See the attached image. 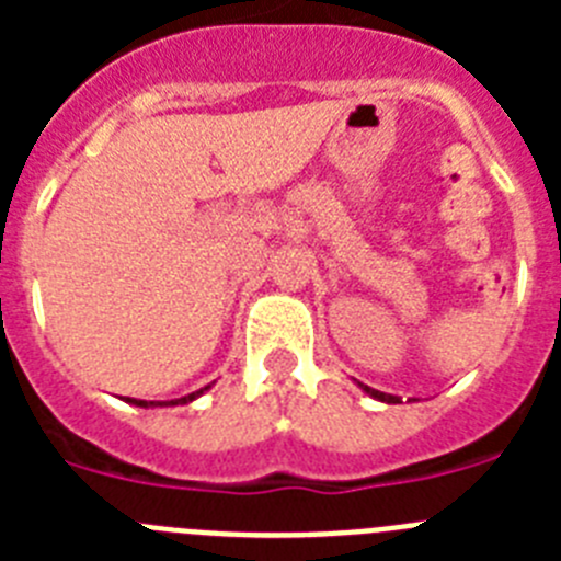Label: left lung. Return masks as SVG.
<instances>
[{
  "label": "left lung",
  "instance_id": "left-lung-1",
  "mask_svg": "<svg viewBox=\"0 0 561 561\" xmlns=\"http://www.w3.org/2000/svg\"><path fill=\"white\" fill-rule=\"evenodd\" d=\"M362 390H365V393L368 396H374L376 401H385V404H399V396H390V393H381V390H374V388H368V385H359Z\"/></svg>",
  "mask_w": 561,
  "mask_h": 561
}]
</instances>
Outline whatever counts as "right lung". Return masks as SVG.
<instances>
[{
    "mask_svg": "<svg viewBox=\"0 0 561 561\" xmlns=\"http://www.w3.org/2000/svg\"><path fill=\"white\" fill-rule=\"evenodd\" d=\"M205 390H210V385L202 390H196V393H187V396H182V399H171V401H142V399H126V401L128 404H137V408H173V404H187V401L199 399Z\"/></svg>",
    "mask_w": 561,
    "mask_h": 561,
    "instance_id": "obj_1",
    "label": "right lung"
}]
</instances>
